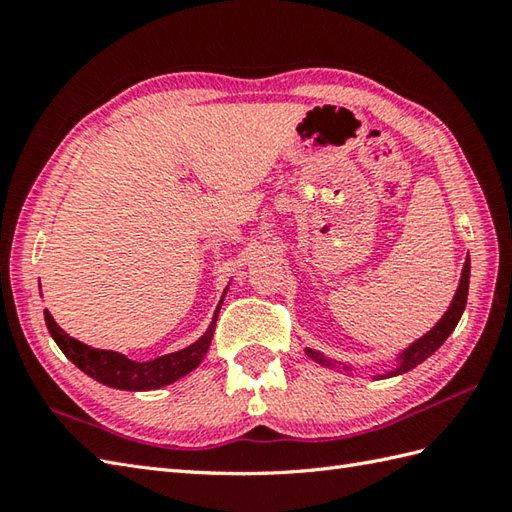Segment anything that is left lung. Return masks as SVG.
I'll return each mask as SVG.
<instances>
[{
    "instance_id": "8db88e82",
    "label": "left lung",
    "mask_w": 512,
    "mask_h": 512,
    "mask_svg": "<svg viewBox=\"0 0 512 512\" xmlns=\"http://www.w3.org/2000/svg\"><path fill=\"white\" fill-rule=\"evenodd\" d=\"M469 277H471V262L466 259L464 268H462V277H460V286L455 290V297L451 301L449 310L444 312V317L433 325V328L420 336L418 341H413L407 350H402L398 354V365L391 369V372L385 374H378L374 378H391V376H398V374H405L409 369L418 367L422 361H427V358L438 350V347L449 339V334L455 330V325H458L462 312L466 308V297H469ZM306 354L312 358L314 363L325 365V367H334V365H341V363H332L330 358H325L321 352L312 350V347H306ZM343 369H350L347 365H343Z\"/></svg>"
}]
</instances>
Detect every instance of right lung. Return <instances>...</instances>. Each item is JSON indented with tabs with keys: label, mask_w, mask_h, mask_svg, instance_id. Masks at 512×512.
I'll return each instance as SVG.
<instances>
[{
	"label": "right lung",
	"mask_w": 512,
	"mask_h": 512,
	"mask_svg": "<svg viewBox=\"0 0 512 512\" xmlns=\"http://www.w3.org/2000/svg\"><path fill=\"white\" fill-rule=\"evenodd\" d=\"M222 301L217 303V310L213 314L209 330H206L198 341L191 343L189 347H184L180 352L158 356L154 361H147V363L132 361V358H127L125 354H118L112 350H96V347L85 345L81 341L72 339L70 334H65L57 325V321L52 319V314L48 310H43V317H46V325L54 343L59 345V350L68 356L70 361L81 369V372L114 389L149 391V389H160L165 385L176 383L178 378L187 376L202 363L204 354L209 352V345L215 332L217 312L222 308Z\"/></svg>",
	"instance_id": "obj_1"
}]
</instances>
